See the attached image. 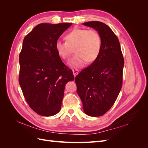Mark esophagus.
<instances>
[{"instance_id":"esophagus-1","label":"esophagus","mask_w":148,"mask_h":148,"mask_svg":"<svg viewBox=\"0 0 148 148\" xmlns=\"http://www.w3.org/2000/svg\"><path fill=\"white\" fill-rule=\"evenodd\" d=\"M78 73H79V71L78 70H73V73L75 77L78 74Z\"/></svg>"}]
</instances>
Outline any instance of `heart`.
Returning <instances> with one entry per match:
<instances>
[{"label": "heart", "mask_w": 148, "mask_h": 148, "mask_svg": "<svg viewBox=\"0 0 148 148\" xmlns=\"http://www.w3.org/2000/svg\"><path fill=\"white\" fill-rule=\"evenodd\" d=\"M66 42L57 41L56 49L62 59H69L74 49L76 54L69 62L72 68H82L86 62L95 61L99 56L102 46L101 37L94 29H74L65 36Z\"/></svg>", "instance_id": "heart-1"}]
</instances>
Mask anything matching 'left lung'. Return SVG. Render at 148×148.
Instances as JSON below:
<instances>
[{"instance_id": "1", "label": "left lung", "mask_w": 148, "mask_h": 148, "mask_svg": "<svg viewBox=\"0 0 148 148\" xmlns=\"http://www.w3.org/2000/svg\"><path fill=\"white\" fill-rule=\"evenodd\" d=\"M83 25L99 33L101 50L97 59L75 80L84 113L99 117L112 107L119 96L122 86L124 59L117 36L108 26L97 21Z\"/></svg>"}]
</instances>
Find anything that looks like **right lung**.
Returning <instances> with one entry per match:
<instances>
[{
    "instance_id": "right-lung-1",
    "label": "right lung",
    "mask_w": 148,
    "mask_h": 148,
    "mask_svg": "<svg viewBox=\"0 0 148 148\" xmlns=\"http://www.w3.org/2000/svg\"><path fill=\"white\" fill-rule=\"evenodd\" d=\"M72 23H41L23 39L19 56V83L28 105L38 114L49 117L61 109L65 84L73 71L62 61L56 42Z\"/></svg>"
}]
</instances>
